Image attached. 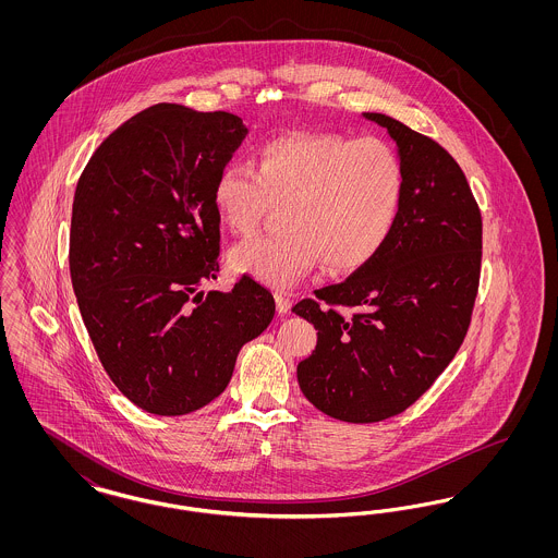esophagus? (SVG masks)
<instances>
[{
	"label": "esophagus",
	"mask_w": 558,
	"mask_h": 558,
	"mask_svg": "<svg viewBox=\"0 0 558 558\" xmlns=\"http://www.w3.org/2000/svg\"><path fill=\"white\" fill-rule=\"evenodd\" d=\"M291 307V299L287 294H282V292H276V310H278V314H289Z\"/></svg>",
	"instance_id": "obj_1"
}]
</instances>
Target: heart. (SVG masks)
I'll list each match as a JSON object with an SVG mask.
<instances>
[{"label": "heart", "mask_w": 558, "mask_h": 558, "mask_svg": "<svg viewBox=\"0 0 558 558\" xmlns=\"http://www.w3.org/2000/svg\"><path fill=\"white\" fill-rule=\"evenodd\" d=\"M403 165L380 137L341 133H287L266 140L257 167L226 165L213 186V205L236 234H248L271 203L280 223L230 251V267L289 289L322 259L330 274L371 264L391 236L403 203Z\"/></svg>", "instance_id": "obj_1"}]
</instances>
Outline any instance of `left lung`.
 Segmentation results:
<instances>
[{
    "mask_svg": "<svg viewBox=\"0 0 558 558\" xmlns=\"http://www.w3.org/2000/svg\"><path fill=\"white\" fill-rule=\"evenodd\" d=\"M398 144L403 203L380 253L292 312L318 345L299 362L303 396L345 423H378L410 408L462 345L481 276L483 223L450 153L380 112H364Z\"/></svg>",
    "mask_w": 558,
    "mask_h": 558,
    "instance_id": "8db88e82",
    "label": "left lung"
}]
</instances>
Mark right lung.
<instances>
[{
  "label": "right lung",
  "mask_w": 558,
  "mask_h": 558,
  "mask_svg": "<svg viewBox=\"0 0 558 558\" xmlns=\"http://www.w3.org/2000/svg\"><path fill=\"white\" fill-rule=\"evenodd\" d=\"M242 119L155 105L108 135L81 173L69 266L87 335L117 389L157 416L201 410L228 387L240 347L274 318L271 292L219 271L213 186Z\"/></svg>",
  "instance_id": "add662e5"
}]
</instances>
